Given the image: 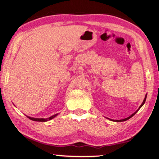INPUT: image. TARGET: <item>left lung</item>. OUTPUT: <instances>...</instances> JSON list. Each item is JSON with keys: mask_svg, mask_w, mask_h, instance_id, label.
Instances as JSON below:
<instances>
[{"mask_svg": "<svg viewBox=\"0 0 159 159\" xmlns=\"http://www.w3.org/2000/svg\"><path fill=\"white\" fill-rule=\"evenodd\" d=\"M147 95H147H145V98H144V100H143V102H142V104H141V105H140V106H139V109H138V110H137V111H136L135 112H134V113H133V114H132V115H130V116H129V117H128V118H124V119H121V120H112V119H110V120H112V121H116V122H122V121H125V120H128V119H130V118L131 117H133V116H134V114H136V113H137V112H138V111H139V109H140V108H141V107H142V106H143V105H144V104L145 103V101H146Z\"/></svg>", "mask_w": 159, "mask_h": 159, "instance_id": "left-lung-1", "label": "left lung"}]
</instances>
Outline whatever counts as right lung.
I'll list each match as a JSON object with an SVG mask.
<instances>
[{
  "instance_id": "right-lung-1",
  "label": "right lung",
  "mask_w": 159,
  "mask_h": 159,
  "mask_svg": "<svg viewBox=\"0 0 159 159\" xmlns=\"http://www.w3.org/2000/svg\"><path fill=\"white\" fill-rule=\"evenodd\" d=\"M57 115H58V114H55V115H53V116H50V117L48 118H32V117H29V116H27V117L29 118V119H31L32 120H34V121L45 122V121H48V120L52 119V118H54L55 116H57Z\"/></svg>"
}]
</instances>
